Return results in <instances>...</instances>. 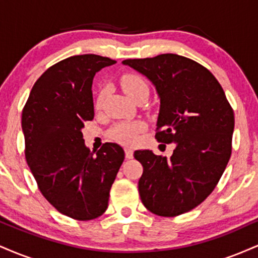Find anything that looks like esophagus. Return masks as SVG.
<instances>
[{"label":"esophagus","instance_id":"34e87169","mask_svg":"<svg viewBox=\"0 0 258 258\" xmlns=\"http://www.w3.org/2000/svg\"><path fill=\"white\" fill-rule=\"evenodd\" d=\"M125 155H126V159L133 158V150L131 149V148H125Z\"/></svg>","mask_w":258,"mask_h":258}]
</instances>
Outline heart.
Listing matches in <instances>:
<instances>
[{
	"mask_svg": "<svg viewBox=\"0 0 258 258\" xmlns=\"http://www.w3.org/2000/svg\"><path fill=\"white\" fill-rule=\"evenodd\" d=\"M121 86L122 90L130 98H133L139 92L148 91V85L146 80L136 74H125L121 78ZM100 99L98 100L99 104ZM144 123L142 121H125V122L116 123L109 131V136L114 141L122 144H133L137 141L138 135L143 131Z\"/></svg>",
	"mask_w": 258,
	"mask_h": 258,
	"instance_id": "obj_1",
	"label": "heart"
}]
</instances>
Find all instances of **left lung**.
Returning a JSON list of instances; mask_svg holds the SVG:
<instances>
[{
  "instance_id": "left-lung-1",
  "label": "left lung",
  "mask_w": 258,
  "mask_h": 258,
  "mask_svg": "<svg viewBox=\"0 0 258 258\" xmlns=\"http://www.w3.org/2000/svg\"><path fill=\"white\" fill-rule=\"evenodd\" d=\"M122 64L155 86L160 98L155 138L176 144L171 158L135 152L143 166L142 203L162 217L190 211L212 193L230 159L232 106L215 76L189 58L166 53Z\"/></svg>"
}]
</instances>
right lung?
<instances>
[{
  "label": "right lung",
  "instance_id": "obj_1",
  "mask_svg": "<svg viewBox=\"0 0 258 258\" xmlns=\"http://www.w3.org/2000/svg\"><path fill=\"white\" fill-rule=\"evenodd\" d=\"M115 63L97 54L64 59L38 78L23 109L25 158L32 176L47 201L74 220L104 214L125 159L116 143L103 144L94 155L82 136L85 121L94 116V75Z\"/></svg>",
  "mask_w": 258,
  "mask_h": 258
}]
</instances>
